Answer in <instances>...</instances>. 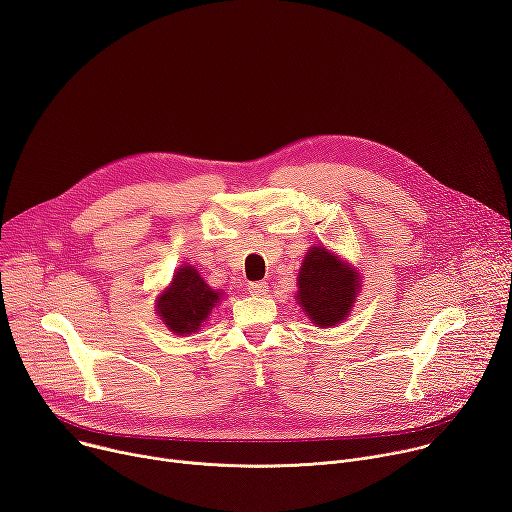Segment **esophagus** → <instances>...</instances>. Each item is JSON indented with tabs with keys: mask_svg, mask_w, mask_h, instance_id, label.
Here are the masks:
<instances>
[{
	"mask_svg": "<svg viewBox=\"0 0 512 512\" xmlns=\"http://www.w3.org/2000/svg\"><path fill=\"white\" fill-rule=\"evenodd\" d=\"M248 291H250V295L262 297V295H266V293H268V283H264V281H256V283H250V285H248Z\"/></svg>",
	"mask_w": 512,
	"mask_h": 512,
	"instance_id": "obj_1",
	"label": "esophagus"
}]
</instances>
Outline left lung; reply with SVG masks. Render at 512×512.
<instances>
[{"mask_svg": "<svg viewBox=\"0 0 512 512\" xmlns=\"http://www.w3.org/2000/svg\"><path fill=\"white\" fill-rule=\"evenodd\" d=\"M299 305L307 311L313 324L322 328L346 320L350 305L359 291V272L342 264L326 248L313 246L299 270L297 279Z\"/></svg>", "mask_w": 512, "mask_h": 512, "instance_id": "obj_1", "label": "left lung"}]
</instances>
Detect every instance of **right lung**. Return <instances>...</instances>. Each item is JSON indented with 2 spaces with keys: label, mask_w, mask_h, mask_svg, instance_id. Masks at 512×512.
Returning <instances> with one entry per match:
<instances>
[{
  "label": "right lung",
  "mask_w": 512,
  "mask_h": 512,
  "mask_svg": "<svg viewBox=\"0 0 512 512\" xmlns=\"http://www.w3.org/2000/svg\"><path fill=\"white\" fill-rule=\"evenodd\" d=\"M221 293L209 289L199 270L192 266H182L174 274L170 289L160 297L157 313L164 324L176 334H190L199 330L207 320L211 309L219 301Z\"/></svg>",
  "instance_id": "1"
}]
</instances>
